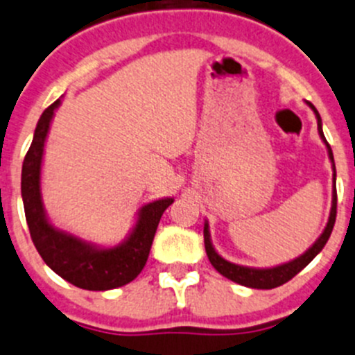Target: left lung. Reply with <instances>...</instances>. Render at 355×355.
Masks as SVG:
<instances>
[{
    "label": "left lung",
    "mask_w": 355,
    "mask_h": 355,
    "mask_svg": "<svg viewBox=\"0 0 355 355\" xmlns=\"http://www.w3.org/2000/svg\"><path fill=\"white\" fill-rule=\"evenodd\" d=\"M309 104L310 110L313 111L317 120V132H319L320 141L326 144L327 150V157H329V162H331V168H333V198H331V211H329V218H327L326 226H324L322 234L319 235L315 242L306 249L303 254H300L298 258L291 259V261L281 263V265L275 266H266V268H256V266H245V265H237V263H232L228 259L223 258L218 251L214 249L211 241V232H209V221L205 219L204 223V244H205V252H207V258L211 261V265L221 273L223 277L226 279H230V281L237 282V284L245 286V288H252V289H273L279 288V286L286 284L288 281H291L293 277L296 273L302 272L320 251L326 245L327 239L331 235L333 226H335V219H336V168H335V158H333V151L331 146L327 144L326 137H324L322 132V120H320L319 111L313 107V104Z\"/></svg>",
    "instance_id": "1"
}]
</instances>
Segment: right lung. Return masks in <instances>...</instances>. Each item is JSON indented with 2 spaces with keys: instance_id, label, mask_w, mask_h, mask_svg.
<instances>
[{
  "instance_id": "1",
  "label": "right lung",
  "mask_w": 355,
  "mask_h": 355,
  "mask_svg": "<svg viewBox=\"0 0 355 355\" xmlns=\"http://www.w3.org/2000/svg\"><path fill=\"white\" fill-rule=\"evenodd\" d=\"M59 106L60 99H57L43 111L22 164L20 191L31 239L43 261L76 288L89 291L121 288L132 282L146 265L158 223L174 198L164 197L144 204L127 237L114 245L85 241L53 225L43 204L42 165L50 125Z\"/></svg>"
}]
</instances>
